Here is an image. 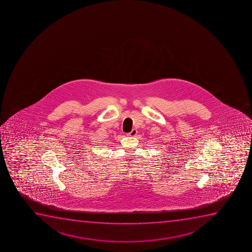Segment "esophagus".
Wrapping results in <instances>:
<instances>
[{
    "instance_id": "esophagus-1",
    "label": "esophagus",
    "mask_w": 252,
    "mask_h": 252,
    "mask_svg": "<svg viewBox=\"0 0 252 252\" xmlns=\"http://www.w3.org/2000/svg\"><path fill=\"white\" fill-rule=\"evenodd\" d=\"M137 134V130L136 129H132V130L127 134V136H135Z\"/></svg>"
}]
</instances>
